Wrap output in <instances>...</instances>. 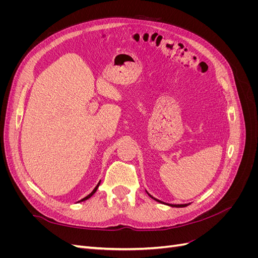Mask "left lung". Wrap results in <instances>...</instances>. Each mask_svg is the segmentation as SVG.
<instances>
[{"instance_id": "left-lung-1", "label": "left lung", "mask_w": 258, "mask_h": 258, "mask_svg": "<svg viewBox=\"0 0 258 258\" xmlns=\"http://www.w3.org/2000/svg\"><path fill=\"white\" fill-rule=\"evenodd\" d=\"M148 194V192H147ZM148 195H150V194H148ZM150 196H151V195H150ZM152 197V196H151ZM154 200H156V201H158V202H160V204H165V202H162V201H160V200H158V199H156V198H154V197H152ZM168 206H170V207H173V208H184V207H187V206H188V205H187V204H185V205H170V204H167Z\"/></svg>"}]
</instances>
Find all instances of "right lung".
<instances>
[{
	"label": "right lung",
	"mask_w": 258,
	"mask_h": 258,
	"mask_svg": "<svg viewBox=\"0 0 258 258\" xmlns=\"http://www.w3.org/2000/svg\"><path fill=\"white\" fill-rule=\"evenodd\" d=\"M100 182H101V181H100ZM100 182H99V183H98V185H97V186L95 187V189H93V190H92V191H91V192H90V194L88 195V196H86L85 198H83V199H82V200H80V201H85V200H87V199H89V198H90V197L92 196V195H93V194H95V192L97 191V189H98V187H99V185H100Z\"/></svg>",
	"instance_id": "add662e5"
}]
</instances>
